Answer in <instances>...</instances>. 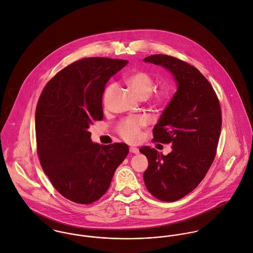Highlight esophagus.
I'll return each instance as SVG.
<instances>
[{
	"label": "esophagus",
	"instance_id": "obj_1",
	"mask_svg": "<svg viewBox=\"0 0 253 253\" xmlns=\"http://www.w3.org/2000/svg\"><path fill=\"white\" fill-rule=\"evenodd\" d=\"M129 151H130V153H132V154H138V153H139V149L136 148V147H130V148H129Z\"/></svg>",
	"mask_w": 253,
	"mask_h": 253
}]
</instances>
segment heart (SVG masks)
Returning a JSON list of instances; mask_svg holds the SVG:
<instances>
[{
    "mask_svg": "<svg viewBox=\"0 0 253 253\" xmlns=\"http://www.w3.org/2000/svg\"><path fill=\"white\" fill-rule=\"evenodd\" d=\"M128 86L132 89L134 94L139 98H146L149 96L150 101L156 106H165L170 99V91L167 87H162L154 92L155 82L150 74L145 71H137L129 75L126 79ZM115 84H108L102 94V102L104 107H107L111 101ZM147 120L144 117L137 116L124 119L117 126L118 133L128 142H135L141 137V129L146 126Z\"/></svg>",
    "mask_w": 253,
    "mask_h": 253,
    "instance_id": "obj_1",
    "label": "heart"
}]
</instances>
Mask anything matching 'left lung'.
Wrapping results in <instances>:
<instances>
[{
    "label": "left lung",
    "mask_w": 253,
    "mask_h": 253,
    "mask_svg": "<svg viewBox=\"0 0 253 253\" xmlns=\"http://www.w3.org/2000/svg\"><path fill=\"white\" fill-rule=\"evenodd\" d=\"M145 62L172 73L177 91L153 129V142L172 145L164 156L155 148L139 151L148 159L147 190L158 200L175 202L192 192L211 167L220 137L222 114L216 93L196 67L173 56L154 54Z\"/></svg>",
    "instance_id": "obj_1"
}]
</instances>
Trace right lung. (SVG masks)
Wrapping results in <instances>:
<instances>
[{"mask_svg":"<svg viewBox=\"0 0 253 253\" xmlns=\"http://www.w3.org/2000/svg\"><path fill=\"white\" fill-rule=\"evenodd\" d=\"M128 63L83 58L57 73L43 87L35 117L37 153L56 191L81 205L98 201L128 154L126 143H92L88 128L103 120L102 94L111 76Z\"/></svg>","mask_w":253,"mask_h":253,"instance_id":"add662e5","label":"right lung"}]
</instances>
